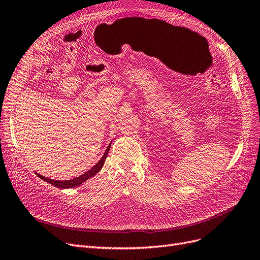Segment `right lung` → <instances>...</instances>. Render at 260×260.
<instances>
[{
  "label": "right lung",
  "mask_w": 260,
  "mask_h": 260,
  "mask_svg": "<svg viewBox=\"0 0 260 260\" xmlns=\"http://www.w3.org/2000/svg\"><path fill=\"white\" fill-rule=\"evenodd\" d=\"M110 146H111V143H109V146L107 147V149H106L103 157L101 158V160L98 162V164L94 165L90 170H88L86 172H84V174H82L81 176L77 177L75 179L65 180V181H59V180H52V179H49V178H46V177H44V176H42L40 174H36V175L40 177L42 180L46 181L47 183H50V184L54 185L55 187H59V188H73V187H76V186H79V185H81L83 183V182H85L86 180L90 179L91 177H93L94 175L98 174V172L103 168V166L105 164V160H106V158H107Z\"/></svg>",
  "instance_id": "obj_1"
}]
</instances>
